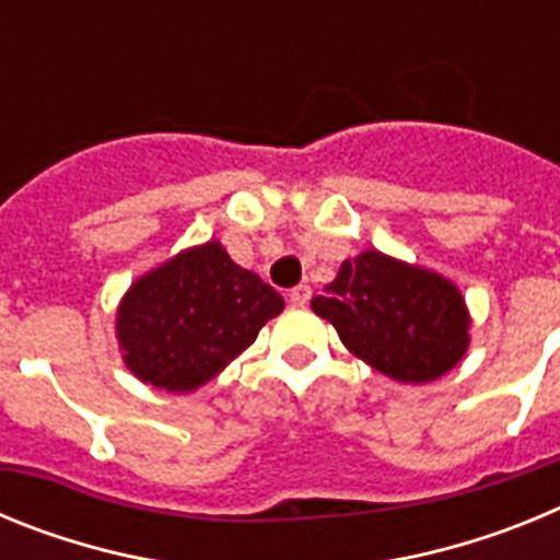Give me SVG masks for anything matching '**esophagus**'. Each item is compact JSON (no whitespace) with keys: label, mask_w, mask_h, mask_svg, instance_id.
Here are the masks:
<instances>
[{"label":"esophagus","mask_w":560,"mask_h":560,"mask_svg":"<svg viewBox=\"0 0 560 560\" xmlns=\"http://www.w3.org/2000/svg\"><path fill=\"white\" fill-rule=\"evenodd\" d=\"M308 300H311V285H296V289L289 291V303L296 305V308L308 305Z\"/></svg>","instance_id":"esophagus-1"}]
</instances>
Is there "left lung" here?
Here are the masks:
<instances>
[{"instance_id": "8db88e82", "label": "left lung", "mask_w": 560, "mask_h": 560, "mask_svg": "<svg viewBox=\"0 0 560 560\" xmlns=\"http://www.w3.org/2000/svg\"><path fill=\"white\" fill-rule=\"evenodd\" d=\"M311 308L355 359L400 384L446 375L471 345L463 291L438 271L378 249L345 260Z\"/></svg>"}]
</instances>
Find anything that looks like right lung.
<instances>
[{
	"instance_id": "add662e5",
	"label": "right lung",
	"mask_w": 560,
	"mask_h": 560,
	"mask_svg": "<svg viewBox=\"0 0 560 560\" xmlns=\"http://www.w3.org/2000/svg\"><path fill=\"white\" fill-rule=\"evenodd\" d=\"M283 305L219 241H207L137 277L117 305L114 334L142 384L185 395L244 353Z\"/></svg>"
}]
</instances>
